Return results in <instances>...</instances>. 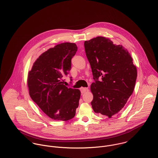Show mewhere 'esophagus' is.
Instances as JSON below:
<instances>
[{
	"instance_id": "34e87169",
	"label": "esophagus",
	"mask_w": 158,
	"mask_h": 158,
	"mask_svg": "<svg viewBox=\"0 0 158 158\" xmlns=\"http://www.w3.org/2000/svg\"><path fill=\"white\" fill-rule=\"evenodd\" d=\"M88 90H89V89H88V88H81V93H85V92L88 91Z\"/></svg>"
}]
</instances>
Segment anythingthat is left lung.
<instances>
[{"instance_id": "obj_1", "label": "left lung", "mask_w": 158, "mask_h": 158, "mask_svg": "<svg viewBox=\"0 0 158 158\" xmlns=\"http://www.w3.org/2000/svg\"><path fill=\"white\" fill-rule=\"evenodd\" d=\"M84 45L95 80L90 86L92 109L111 118L133 94L137 69L128 50L109 38L98 36L85 41Z\"/></svg>"}]
</instances>
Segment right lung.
<instances>
[{"mask_svg":"<svg viewBox=\"0 0 158 158\" xmlns=\"http://www.w3.org/2000/svg\"><path fill=\"white\" fill-rule=\"evenodd\" d=\"M75 43H64L50 48L33 63L27 78L31 99L50 118L67 121L75 115L81 92L63 85V78L71 69Z\"/></svg>","mask_w":158,"mask_h":158,"instance_id":"add662e5","label":"right lung"}]
</instances>
